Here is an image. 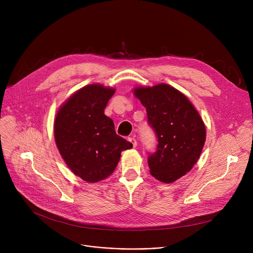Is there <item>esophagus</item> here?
Listing matches in <instances>:
<instances>
[{"mask_svg": "<svg viewBox=\"0 0 253 253\" xmlns=\"http://www.w3.org/2000/svg\"><path fill=\"white\" fill-rule=\"evenodd\" d=\"M128 140L132 143V145H133V148H136V145H137V141H136V139L134 138V137H129L128 138Z\"/></svg>", "mask_w": 253, "mask_h": 253, "instance_id": "1", "label": "esophagus"}]
</instances>
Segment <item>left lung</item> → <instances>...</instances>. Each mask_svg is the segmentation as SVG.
<instances>
[{"label": "left lung", "instance_id": "1", "mask_svg": "<svg viewBox=\"0 0 253 253\" xmlns=\"http://www.w3.org/2000/svg\"><path fill=\"white\" fill-rule=\"evenodd\" d=\"M134 95L147 109L148 122L156 132L157 151L150 155L151 174L173 182L193 168L206 139L202 118L180 91L168 84L136 87Z\"/></svg>", "mask_w": 253, "mask_h": 253}]
</instances>
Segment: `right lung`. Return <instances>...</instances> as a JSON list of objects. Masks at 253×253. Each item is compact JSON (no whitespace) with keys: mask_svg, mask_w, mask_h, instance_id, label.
Listing matches in <instances>:
<instances>
[{"mask_svg":"<svg viewBox=\"0 0 253 253\" xmlns=\"http://www.w3.org/2000/svg\"><path fill=\"white\" fill-rule=\"evenodd\" d=\"M100 84L87 85L66 100L54 121V138L65 164L87 182L109 177L132 143L119 136L104 109L115 93Z\"/></svg>","mask_w":253,"mask_h":253,"instance_id":"add662e5","label":"right lung"}]
</instances>
